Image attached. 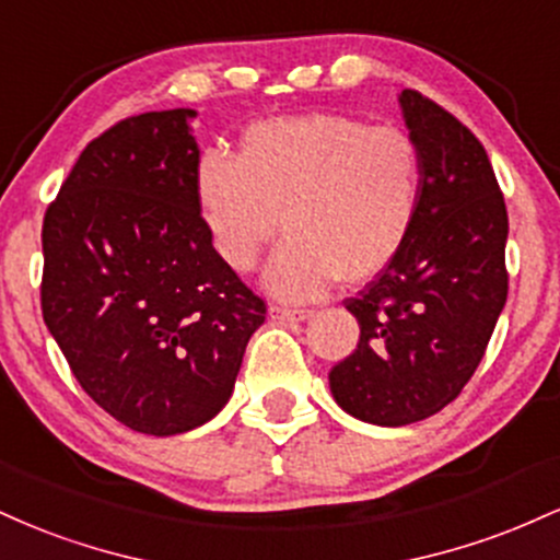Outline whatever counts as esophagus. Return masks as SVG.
Instances as JSON below:
<instances>
[{"label": "esophagus", "mask_w": 560, "mask_h": 560, "mask_svg": "<svg viewBox=\"0 0 560 560\" xmlns=\"http://www.w3.org/2000/svg\"><path fill=\"white\" fill-rule=\"evenodd\" d=\"M268 313H271V318L279 320V324H298V320H307L313 316V311H307V307H284V305H271L268 307Z\"/></svg>", "instance_id": "34e87169"}]
</instances>
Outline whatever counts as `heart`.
<instances>
[{
	"mask_svg": "<svg viewBox=\"0 0 560 560\" xmlns=\"http://www.w3.org/2000/svg\"><path fill=\"white\" fill-rule=\"evenodd\" d=\"M423 158L397 126L311 113L249 126L240 158L205 152L195 202L215 255L247 273L281 231L262 287L279 300H316L337 281L387 271L413 234Z\"/></svg>",
	"mask_w": 560,
	"mask_h": 560,
	"instance_id": "heart-1",
	"label": "heart"
}]
</instances>
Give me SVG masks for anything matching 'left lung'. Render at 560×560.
I'll return each instance as SVG.
<instances>
[{
    "label": "left lung",
    "instance_id": "obj_1",
    "mask_svg": "<svg viewBox=\"0 0 560 560\" xmlns=\"http://www.w3.org/2000/svg\"><path fill=\"white\" fill-rule=\"evenodd\" d=\"M397 100L423 158L419 221L387 271L347 300L361 339L329 374L339 408L376 427L423 421L453 402L508 298V213L485 147L413 89Z\"/></svg>",
    "mask_w": 560,
    "mask_h": 560
}]
</instances>
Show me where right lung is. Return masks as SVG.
Wrapping results in <instances>:
<instances>
[{
	"label": "right lung",
	"mask_w": 560,
	"mask_h": 560,
	"mask_svg": "<svg viewBox=\"0 0 560 560\" xmlns=\"http://www.w3.org/2000/svg\"><path fill=\"white\" fill-rule=\"evenodd\" d=\"M195 118L144 113L89 141L42 229L44 324L83 392L152 436L221 413L266 320L197 210Z\"/></svg>",
	"instance_id": "add662e5"
}]
</instances>
